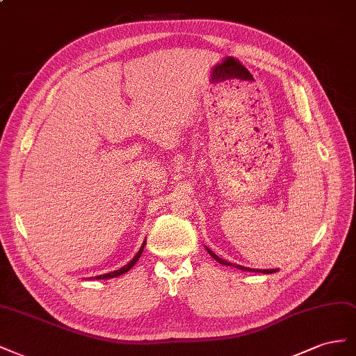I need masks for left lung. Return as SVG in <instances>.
<instances>
[{
    "instance_id": "obj_1",
    "label": "left lung",
    "mask_w": 356,
    "mask_h": 356,
    "mask_svg": "<svg viewBox=\"0 0 356 356\" xmlns=\"http://www.w3.org/2000/svg\"><path fill=\"white\" fill-rule=\"evenodd\" d=\"M207 250H209V253L210 255L215 258L218 262H220V264H223V266H231L229 262H227L225 259H222V258H219L216 253H213L209 248H207ZM234 267H237V268H240V270H245V271H258V273H264V274H270V273H276L277 270H252V268H246V267H241V266H237V264H234Z\"/></svg>"
}]
</instances>
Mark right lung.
<instances>
[{"label":"right lung","instance_id":"right-lung-1","mask_svg":"<svg viewBox=\"0 0 356 356\" xmlns=\"http://www.w3.org/2000/svg\"><path fill=\"white\" fill-rule=\"evenodd\" d=\"M145 245H146V241L143 243V245H141L140 250L137 252V255H136L133 259H131V261L127 264V266H124V267H122L120 270H116V271H111V273H107V274H99V276H95L94 279H111V277H118V276H120V274H124V273L129 271L131 268L134 267V264L138 261V258L141 257V253H143Z\"/></svg>","mask_w":356,"mask_h":356}]
</instances>
